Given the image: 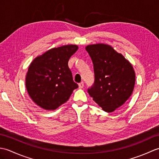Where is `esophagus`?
<instances>
[{
	"mask_svg": "<svg viewBox=\"0 0 159 159\" xmlns=\"http://www.w3.org/2000/svg\"><path fill=\"white\" fill-rule=\"evenodd\" d=\"M83 87H84V83H83V82H80V83L79 84V87L80 89H82Z\"/></svg>",
	"mask_w": 159,
	"mask_h": 159,
	"instance_id": "1",
	"label": "esophagus"
}]
</instances>
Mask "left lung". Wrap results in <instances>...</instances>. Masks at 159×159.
I'll list each match as a JSON object with an SVG mask.
<instances>
[{
  "instance_id": "8db88e82",
  "label": "left lung",
  "mask_w": 159,
  "mask_h": 159,
  "mask_svg": "<svg viewBox=\"0 0 159 159\" xmlns=\"http://www.w3.org/2000/svg\"><path fill=\"white\" fill-rule=\"evenodd\" d=\"M86 50L92 60L94 83L88 88L93 101L108 113L121 107L133 92L135 73L130 62L112 47L89 45Z\"/></svg>"
}]
</instances>
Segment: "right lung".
Wrapping results in <instances>:
<instances>
[{"mask_svg": "<svg viewBox=\"0 0 159 159\" xmlns=\"http://www.w3.org/2000/svg\"><path fill=\"white\" fill-rule=\"evenodd\" d=\"M77 50L76 45L61 46L33 61L26 74V87L37 105L55 110L67 102L73 90L79 87L68 67L70 58Z\"/></svg>", "mask_w": 159, "mask_h": 159, "instance_id": "right-lung-1", "label": "right lung"}]
</instances>
